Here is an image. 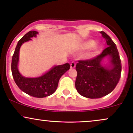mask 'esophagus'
<instances>
[{
  "instance_id": "34e87169",
  "label": "esophagus",
  "mask_w": 133,
  "mask_h": 133,
  "mask_svg": "<svg viewBox=\"0 0 133 133\" xmlns=\"http://www.w3.org/2000/svg\"><path fill=\"white\" fill-rule=\"evenodd\" d=\"M75 65H76L75 63L74 62H72L70 63V68H74L75 67Z\"/></svg>"
}]
</instances>
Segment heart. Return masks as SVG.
Returning a JSON list of instances; mask_svg holds the SVG:
<instances>
[{"label":"heart","mask_w":133,"mask_h":133,"mask_svg":"<svg viewBox=\"0 0 133 133\" xmlns=\"http://www.w3.org/2000/svg\"><path fill=\"white\" fill-rule=\"evenodd\" d=\"M90 48H92L93 52L96 53L99 51V46L95 45V42L93 40H89V41H85V42L83 43L81 46V50H87Z\"/></svg>","instance_id":"obj_1"}]
</instances>
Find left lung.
I'll use <instances>...</instances> for the list:
<instances>
[{"instance_id": "left-lung-1", "label": "left lung", "mask_w": 133, "mask_h": 133, "mask_svg": "<svg viewBox=\"0 0 133 133\" xmlns=\"http://www.w3.org/2000/svg\"><path fill=\"white\" fill-rule=\"evenodd\" d=\"M101 33L107 47L96 57L79 60L76 65V89L80 95L90 99L101 98L111 93L121 74V62L116 44L105 32L101 31ZM106 57L110 62L109 66L102 64Z\"/></svg>"}]
</instances>
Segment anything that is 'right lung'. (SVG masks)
Here are the masks:
<instances>
[{
    "instance_id": "right-lung-1",
    "label": "right lung",
    "mask_w": 133,
    "mask_h": 133,
    "mask_svg": "<svg viewBox=\"0 0 133 133\" xmlns=\"http://www.w3.org/2000/svg\"><path fill=\"white\" fill-rule=\"evenodd\" d=\"M37 34V31H29L18 41L12 59L11 70L15 82L21 90L31 96L43 98L53 94L56 91L59 78L70 69V66L69 63L54 66L46 74L35 78L22 75L18 70L20 48L24 43L36 37Z\"/></svg>"
}]
</instances>
